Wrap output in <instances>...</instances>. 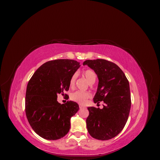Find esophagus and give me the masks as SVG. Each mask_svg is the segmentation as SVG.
Returning <instances> with one entry per match:
<instances>
[{
  "mask_svg": "<svg viewBox=\"0 0 160 160\" xmlns=\"http://www.w3.org/2000/svg\"><path fill=\"white\" fill-rule=\"evenodd\" d=\"M85 108V106H84L83 105L79 104V108H80V109H83V108Z\"/></svg>",
  "mask_w": 160,
  "mask_h": 160,
  "instance_id": "1",
  "label": "esophagus"
}]
</instances>
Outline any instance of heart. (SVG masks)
Segmentation results:
<instances>
[{
	"instance_id": "1",
	"label": "heart",
	"mask_w": 160,
	"mask_h": 160,
	"mask_svg": "<svg viewBox=\"0 0 160 160\" xmlns=\"http://www.w3.org/2000/svg\"><path fill=\"white\" fill-rule=\"evenodd\" d=\"M83 75L85 76V79L89 82V83H93L96 80V74L95 72L91 69H88L84 71ZM77 78V74L72 75V77L70 79L69 81V85L71 88H72L74 86L75 81ZM91 93L87 91H77L74 93H71V100L76 101V102L81 103V104H84L87 100L89 98H91Z\"/></svg>"
}]
</instances>
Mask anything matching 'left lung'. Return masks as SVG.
<instances>
[{
  "instance_id": "left-lung-1",
  "label": "left lung",
  "mask_w": 160,
  "mask_h": 160,
  "mask_svg": "<svg viewBox=\"0 0 160 160\" xmlns=\"http://www.w3.org/2000/svg\"><path fill=\"white\" fill-rule=\"evenodd\" d=\"M93 69L99 79L93 98L95 103L103 101V108H88L87 128L91 137L108 140L118 135L126 123L131 108L129 81L124 72L113 62L105 59L83 62Z\"/></svg>"
}]
</instances>
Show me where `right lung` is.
Listing matches in <instances>:
<instances>
[{
  "label": "right lung",
  "instance_id": "right-lung-1",
  "mask_svg": "<svg viewBox=\"0 0 160 160\" xmlns=\"http://www.w3.org/2000/svg\"><path fill=\"white\" fill-rule=\"evenodd\" d=\"M79 67V62L74 60L50 61L38 67L28 81L26 115L34 132L41 138L57 140L69 132L71 118L78 111L79 105L72 101L61 104L57 94L69 90L71 77Z\"/></svg>",
  "mask_w": 160,
  "mask_h": 160
}]
</instances>
